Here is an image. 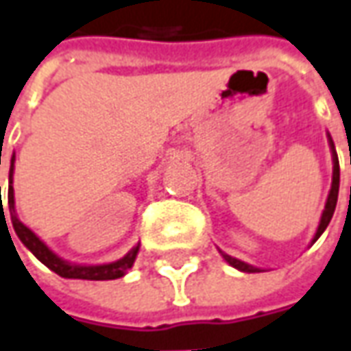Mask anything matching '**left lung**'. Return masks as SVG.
<instances>
[{"mask_svg":"<svg viewBox=\"0 0 351 351\" xmlns=\"http://www.w3.org/2000/svg\"><path fill=\"white\" fill-rule=\"evenodd\" d=\"M328 145H330V152H332V186H330V192H328V198H326V204H324V210H322V215H320V221L319 227H317V233L313 237V241H311V245L319 239L322 233H324V229L328 227L330 223V219H332L334 210H336V202H338V188H340V165H338V155H336V149H334V141L330 138V134H328ZM221 252V256L225 258V262L229 264V266H233L237 270H241V272H248V274H254V272H262L260 268L256 266H250L247 262H243V260L233 258V256H229L227 252L223 250H219Z\"/></svg>","mask_w":351,"mask_h":351,"instance_id":"obj_1","label":"left lung"}]
</instances>
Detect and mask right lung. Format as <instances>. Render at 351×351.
I'll use <instances>...</instances> for the list:
<instances>
[{
    "instance_id": "right-lung-1",
    "label": "right lung",
    "mask_w": 351,
    "mask_h": 351,
    "mask_svg": "<svg viewBox=\"0 0 351 351\" xmlns=\"http://www.w3.org/2000/svg\"><path fill=\"white\" fill-rule=\"evenodd\" d=\"M13 171H15V153L11 155L9 190H7V204H9V213H11V223H13V229H15V233H17V237L21 239V243L29 248L32 254L43 262L44 266H48L52 272H56L58 276H62V278H67V280H118V278L126 276L128 270H130V268L134 266V262H136V256H138L139 252V245H136V247L132 248L126 256H122V258L116 260V262H108V264H75V262H67V260H64L62 256H58L54 250L48 247L40 237L36 235L34 231H31V229L17 217V212H15V190H13ZM1 210H3V206H1Z\"/></svg>"
}]
</instances>
